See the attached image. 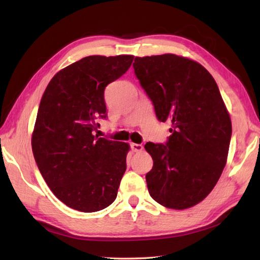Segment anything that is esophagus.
<instances>
[{"label":"esophagus","mask_w":260,"mask_h":260,"mask_svg":"<svg viewBox=\"0 0 260 260\" xmlns=\"http://www.w3.org/2000/svg\"><path fill=\"white\" fill-rule=\"evenodd\" d=\"M130 148L134 152H139V151L144 150V146L140 145V144H134V142H131V144H130Z\"/></svg>","instance_id":"obj_1"}]
</instances>
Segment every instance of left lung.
<instances>
[{"label": "left lung", "mask_w": 260, "mask_h": 260, "mask_svg": "<svg viewBox=\"0 0 260 260\" xmlns=\"http://www.w3.org/2000/svg\"><path fill=\"white\" fill-rule=\"evenodd\" d=\"M132 66L157 119L173 124L165 145L145 146L153 160L148 190L166 208H190L210 194L226 162L232 126L219 87L202 65L173 54L136 57Z\"/></svg>", "instance_id": "1"}]
</instances>
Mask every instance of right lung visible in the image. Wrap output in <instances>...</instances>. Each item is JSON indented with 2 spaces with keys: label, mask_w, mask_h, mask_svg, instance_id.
I'll list each match as a JSON object with an SVG mask.
<instances>
[{
  "label": "right lung",
  "mask_w": 260,
  "mask_h": 260,
  "mask_svg": "<svg viewBox=\"0 0 260 260\" xmlns=\"http://www.w3.org/2000/svg\"><path fill=\"white\" fill-rule=\"evenodd\" d=\"M134 56H88L58 72L42 95L32 151L42 177L70 208L96 212L114 202L129 145L94 136L105 119L104 89L129 70Z\"/></svg>",
  "instance_id": "obj_1"
}]
</instances>
